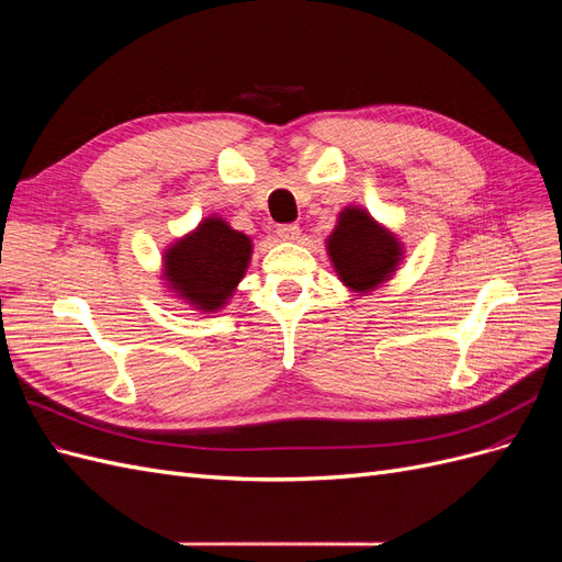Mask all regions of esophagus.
Returning <instances> with one entry per match:
<instances>
[{
  "mask_svg": "<svg viewBox=\"0 0 562 562\" xmlns=\"http://www.w3.org/2000/svg\"><path fill=\"white\" fill-rule=\"evenodd\" d=\"M277 236L283 241H295V239H300V227L297 225H279Z\"/></svg>",
  "mask_w": 562,
  "mask_h": 562,
  "instance_id": "esophagus-1",
  "label": "esophagus"
}]
</instances>
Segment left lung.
Wrapping results in <instances>:
<instances>
[{
    "label": "left lung",
    "mask_w": 562,
    "mask_h": 562,
    "mask_svg": "<svg viewBox=\"0 0 562 562\" xmlns=\"http://www.w3.org/2000/svg\"><path fill=\"white\" fill-rule=\"evenodd\" d=\"M330 260L353 291H372L401 260V244L361 209H345L328 239Z\"/></svg>",
    "instance_id": "8db88e82"
}]
</instances>
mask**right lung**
Here are the masks:
<instances>
[{
    "label": "right lung",
    "instance_id": "right-lung-1",
    "mask_svg": "<svg viewBox=\"0 0 562 562\" xmlns=\"http://www.w3.org/2000/svg\"><path fill=\"white\" fill-rule=\"evenodd\" d=\"M250 239L232 229L225 220H203L196 232L164 255L171 288L201 312H215L232 297L246 274Z\"/></svg>",
    "mask_w": 562,
    "mask_h": 562
}]
</instances>
